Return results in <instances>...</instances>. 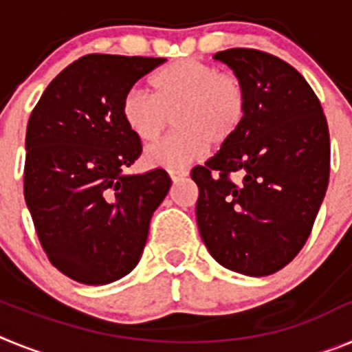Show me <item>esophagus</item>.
<instances>
[{"mask_svg":"<svg viewBox=\"0 0 352 352\" xmlns=\"http://www.w3.org/2000/svg\"><path fill=\"white\" fill-rule=\"evenodd\" d=\"M186 174H188V170L186 169H169V176L173 182H178V179L185 178Z\"/></svg>","mask_w":352,"mask_h":352,"instance_id":"34e87169","label":"esophagus"}]
</instances>
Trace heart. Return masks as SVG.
<instances>
[{
	"label": "heart",
	"mask_w": 352,
	"mask_h": 352,
	"mask_svg": "<svg viewBox=\"0 0 352 352\" xmlns=\"http://www.w3.org/2000/svg\"><path fill=\"white\" fill-rule=\"evenodd\" d=\"M153 95L132 88L121 102V118L141 142H153L174 120L176 132L146 149L151 167H185L206 146L222 148L243 125L248 93L234 72H219L199 60H178L151 77Z\"/></svg>",
	"instance_id": "heart-1"
}]
</instances>
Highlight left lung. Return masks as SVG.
<instances>
[{"mask_svg":"<svg viewBox=\"0 0 352 352\" xmlns=\"http://www.w3.org/2000/svg\"><path fill=\"white\" fill-rule=\"evenodd\" d=\"M213 58L241 77L248 111L236 138L192 169L199 232L223 268L272 275L312 232L329 179L328 123L309 82L280 58L243 47Z\"/></svg>","mask_w":352,"mask_h":352,"instance_id":"left-lung-1","label":"left lung"}]
</instances>
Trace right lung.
<instances>
[{"instance_id":"add662e5","label":"right lung","mask_w":352,"mask_h":352,"mask_svg":"<svg viewBox=\"0 0 352 352\" xmlns=\"http://www.w3.org/2000/svg\"><path fill=\"white\" fill-rule=\"evenodd\" d=\"M164 61L82 56L52 79L31 113L24 199L43 252L72 280L111 284L141 259L170 178L164 169L123 173L142 146L123 123L121 102Z\"/></svg>"}]
</instances>
